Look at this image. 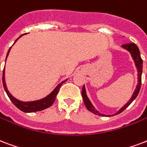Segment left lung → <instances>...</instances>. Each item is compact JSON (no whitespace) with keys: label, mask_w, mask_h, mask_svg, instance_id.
Returning <instances> with one entry per match:
<instances>
[{"label":"left lung","mask_w":147,"mask_h":147,"mask_svg":"<svg viewBox=\"0 0 147 147\" xmlns=\"http://www.w3.org/2000/svg\"><path fill=\"white\" fill-rule=\"evenodd\" d=\"M122 48L124 49H126V51H128L130 53L132 58H133V61H134V63H135V65H136V69H137V76H138V80H137V82H138V83H137V86H136L135 91L133 92V96H132L130 99L128 101V102H127L125 106H123L117 113H116L114 114V115H113V116H115V115H117V114L122 113L124 109H126L133 102V101L136 98V96H138L139 92L140 90L141 86V76H142V72H143V60L141 59L140 52V50H139L138 47L136 46V45H135L134 43H129L123 45H122ZM82 98H83L84 103H85L86 108H87V109H88V111H90L91 113L96 114V115H98V116H110V115H109V116L104 115V114L100 113L98 110H96V108L94 107L93 105L92 104V102H90V100H89V98H88V96H87L85 85H84L83 87H82Z\"/></svg>","instance_id":"8db88e82"}]
</instances>
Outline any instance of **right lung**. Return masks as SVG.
Instances as JSON below:
<instances>
[{
  "instance_id": "obj_1",
  "label": "right lung",
  "mask_w": 147,
  "mask_h": 147,
  "mask_svg": "<svg viewBox=\"0 0 147 147\" xmlns=\"http://www.w3.org/2000/svg\"><path fill=\"white\" fill-rule=\"evenodd\" d=\"M24 34H22V35H24ZM22 35H21V36L19 37L18 38L14 41V43H15ZM11 48L9 49L8 51H7V54L6 60L7 58V56H8L9 55V52H10V50H11ZM2 81H3V86H4V90L6 92L7 95L8 96L9 98H10L11 102L14 103V106H16L17 108H18L21 111L24 112V113H34V112L41 111L43 110V109H45L50 107V106L54 103L55 100L56 96H57V95L59 93L60 87H61V85H62L64 82H65L67 81V79L65 80V81L61 82V83H59V85L55 88V89H54L53 91L51 92L49 95H48L46 97H45V98H41V99H38V100L31 101V102H23V101L18 100V98L14 97V96H12V95L9 92L8 89L7 88L6 82H5V68H4V70H3V78H2Z\"/></svg>"
}]
</instances>
